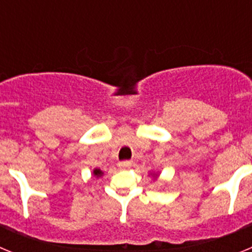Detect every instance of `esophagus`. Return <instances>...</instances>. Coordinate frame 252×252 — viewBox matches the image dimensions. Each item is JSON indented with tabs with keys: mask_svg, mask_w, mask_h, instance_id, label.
<instances>
[{
	"mask_svg": "<svg viewBox=\"0 0 252 252\" xmlns=\"http://www.w3.org/2000/svg\"><path fill=\"white\" fill-rule=\"evenodd\" d=\"M131 166H132V161H128V160H126V161L119 162V168L122 169V170L131 168Z\"/></svg>",
	"mask_w": 252,
	"mask_h": 252,
	"instance_id": "obj_1",
	"label": "esophagus"
}]
</instances>
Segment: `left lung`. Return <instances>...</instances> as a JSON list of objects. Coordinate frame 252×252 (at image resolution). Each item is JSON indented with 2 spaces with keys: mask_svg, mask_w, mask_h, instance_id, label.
<instances>
[{
  "mask_svg": "<svg viewBox=\"0 0 252 252\" xmlns=\"http://www.w3.org/2000/svg\"><path fill=\"white\" fill-rule=\"evenodd\" d=\"M149 175H150V177L153 178L154 180H155L158 177H159V173H150V174H149Z\"/></svg>",
  "mask_w": 252,
  "mask_h": 252,
  "instance_id": "8db88e82",
  "label": "left lung"
}]
</instances>
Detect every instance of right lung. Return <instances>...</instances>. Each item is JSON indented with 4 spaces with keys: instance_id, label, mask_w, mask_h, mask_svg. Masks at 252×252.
<instances>
[{
    "instance_id": "obj_1",
    "label": "right lung",
    "mask_w": 252,
    "mask_h": 252,
    "mask_svg": "<svg viewBox=\"0 0 252 252\" xmlns=\"http://www.w3.org/2000/svg\"><path fill=\"white\" fill-rule=\"evenodd\" d=\"M93 177H95V178L103 177V171H102L101 169H98V168L93 169Z\"/></svg>"
}]
</instances>
